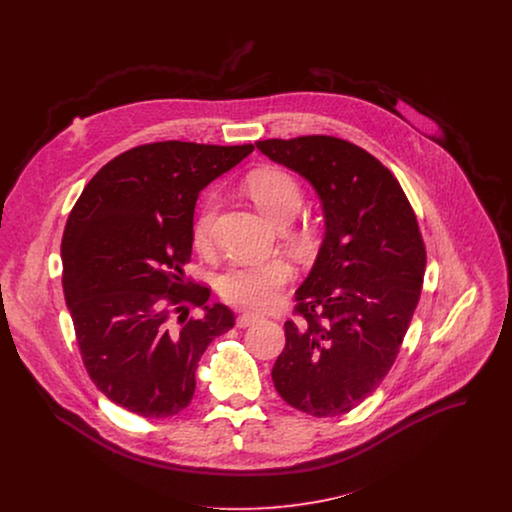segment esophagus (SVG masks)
I'll list each match as a JSON object with an SVG mask.
<instances>
[{
  "mask_svg": "<svg viewBox=\"0 0 512 512\" xmlns=\"http://www.w3.org/2000/svg\"><path fill=\"white\" fill-rule=\"evenodd\" d=\"M260 319H262V315H260V313H254V311H242V313L236 317V327L244 329V327H248V325H252V323H256V321H260Z\"/></svg>",
  "mask_w": 512,
  "mask_h": 512,
  "instance_id": "obj_1",
  "label": "esophagus"
}]
</instances>
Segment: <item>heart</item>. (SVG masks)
<instances>
[{
    "instance_id": "b5f03b06",
    "label": "heart",
    "mask_w": 512,
    "mask_h": 512,
    "mask_svg": "<svg viewBox=\"0 0 512 512\" xmlns=\"http://www.w3.org/2000/svg\"><path fill=\"white\" fill-rule=\"evenodd\" d=\"M246 187L254 203L276 222L293 219L303 205V189L297 179L284 169L262 167L248 175ZM219 199L209 193L193 224V242L207 250L213 240V222ZM292 266L280 258L236 260L219 276V293L234 305L264 307L276 299L278 292L292 280Z\"/></svg>"
}]
</instances>
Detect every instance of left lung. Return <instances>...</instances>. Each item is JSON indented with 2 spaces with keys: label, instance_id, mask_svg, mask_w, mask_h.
<instances>
[{
  "label": "left lung",
  "instance_id": "1",
  "mask_svg": "<svg viewBox=\"0 0 512 512\" xmlns=\"http://www.w3.org/2000/svg\"><path fill=\"white\" fill-rule=\"evenodd\" d=\"M256 147L305 177L325 213L317 260L295 292V321L272 368L280 396L305 414L357 408L394 365L420 301L426 246L398 179L363 147L333 136Z\"/></svg>",
  "mask_w": 512,
  "mask_h": 512
}]
</instances>
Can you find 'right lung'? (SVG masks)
Segmentation results:
<instances>
[{
    "label": "right lung",
    "mask_w": 512,
    "mask_h": 512,
    "mask_svg": "<svg viewBox=\"0 0 512 512\" xmlns=\"http://www.w3.org/2000/svg\"><path fill=\"white\" fill-rule=\"evenodd\" d=\"M252 144L153 142L108 161L67 220L63 290L90 380L144 418L189 406L209 343L234 313L207 305L211 290L185 280L199 193L238 165ZM189 308L204 315L188 317Z\"/></svg>",
    "instance_id": "1"
}]
</instances>
